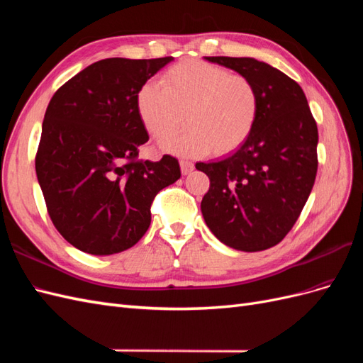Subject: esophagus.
I'll return each mask as SVG.
<instances>
[{
	"label": "esophagus",
	"instance_id": "1",
	"mask_svg": "<svg viewBox=\"0 0 363 363\" xmlns=\"http://www.w3.org/2000/svg\"><path fill=\"white\" fill-rule=\"evenodd\" d=\"M180 168H182L183 175H188L194 171V163L188 162V160H180Z\"/></svg>",
	"mask_w": 363,
	"mask_h": 363
}]
</instances>
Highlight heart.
I'll return each instance as SVG.
<instances>
[{
	"label": "heart",
	"mask_w": 363,
	"mask_h": 363,
	"mask_svg": "<svg viewBox=\"0 0 363 363\" xmlns=\"http://www.w3.org/2000/svg\"><path fill=\"white\" fill-rule=\"evenodd\" d=\"M138 112L157 140L177 130L185 113L190 125L162 148L180 156H227L242 147L256 125L259 96L247 77L203 60H183L147 83L138 94Z\"/></svg>",
	"instance_id": "b5f03b06"
}]
</instances>
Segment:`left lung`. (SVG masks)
<instances>
[{
  "instance_id": "left-lung-1",
  "label": "left lung",
  "mask_w": 363,
  "mask_h": 363,
  "mask_svg": "<svg viewBox=\"0 0 363 363\" xmlns=\"http://www.w3.org/2000/svg\"><path fill=\"white\" fill-rule=\"evenodd\" d=\"M255 84L259 115L245 144L224 159L199 162L211 188L201 212L211 232L230 248L277 245L298 219L318 169V128L300 84L252 57H204Z\"/></svg>"
}]
</instances>
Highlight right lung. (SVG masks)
<instances>
[{
    "label": "right lung",
    "mask_w": 363,
    "mask_h": 363,
    "mask_svg": "<svg viewBox=\"0 0 363 363\" xmlns=\"http://www.w3.org/2000/svg\"><path fill=\"white\" fill-rule=\"evenodd\" d=\"M174 57L95 62L52 95L36 175L54 227L80 251L116 255L151 223L159 191L180 179L179 160H136L148 140L138 94Z\"/></svg>",
    "instance_id": "add662e5"
}]
</instances>
